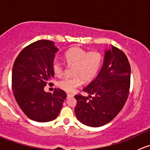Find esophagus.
I'll list each match as a JSON object with an SVG mask.
<instances>
[{"mask_svg": "<svg viewBox=\"0 0 150 150\" xmlns=\"http://www.w3.org/2000/svg\"><path fill=\"white\" fill-rule=\"evenodd\" d=\"M72 96H73V95L71 94V93H67V99L72 97Z\"/></svg>", "mask_w": 150, "mask_h": 150, "instance_id": "34e87169", "label": "esophagus"}]
</instances>
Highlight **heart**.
Returning a JSON list of instances; mask_svg holds the SVG:
<instances>
[{"label":"heart","mask_w":150,"mask_h":150,"mask_svg":"<svg viewBox=\"0 0 150 150\" xmlns=\"http://www.w3.org/2000/svg\"><path fill=\"white\" fill-rule=\"evenodd\" d=\"M64 60L68 66L72 67L73 77H64L57 83L59 88L72 92L81 86V79L84 82L90 81L97 75L103 62V55L98 51H88L81 47H72L64 54ZM52 69L57 76L64 72V67L59 60H54Z\"/></svg>","instance_id":"obj_1"}]
</instances>
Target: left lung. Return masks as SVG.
<instances>
[{
    "label": "left lung",
    "instance_id": "obj_1",
    "mask_svg": "<svg viewBox=\"0 0 150 150\" xmlns=\"http://www.w3.org/2000/svg\"><path fill=\"white\" fill-rule=\"evenodd\" d=\"M131 67L123 51L114 46L105 51L104 64L98 76L83 88L89 94H77L75 112L80 122L100 127L117 116L130 93Z\"/></svg>",
    "mask_w": 150,
    "mask_h": 150
}]
</instances>
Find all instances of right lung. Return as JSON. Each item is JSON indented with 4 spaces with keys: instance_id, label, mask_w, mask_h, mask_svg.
<instances>
[{
    "instance_id": "1",
    "label": "right lung",
    "mask_w": 150,
    "mask_h": 150,
    "mask_svg": "<svg viewBox=\"0 0 150 150\" xmlns=\"http://www.w3.org/2000/svg\"><path fill=\"white\" fill-rule=\"evenodd\" d=\"M58 48L48 40L31 43L21 51L12 69L11 86L18 105L31 120L49 122L57 118L67 97L65 91L54 89L45 92L44 87L54 78L52 69Z\"/></svg>"
}]
</instances>
